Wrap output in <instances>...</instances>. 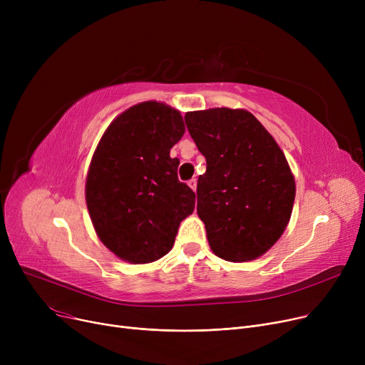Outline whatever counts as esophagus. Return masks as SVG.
<instances>
[{"label":"esophagus","mask_w":365,"mask_h":365,"mask_svg":"<svg viewBox=\"0 0 365 365\" xmlns=\"http://www.w3.org/2000/svg\"><path fill=\"white\" fill-rule=\"evenodd\" d=\"M187 185H189V187L192 189V190H197V179H190V180L187 182Z\"/></svg>","instance_id":"esophagus-1"}]
</instances>
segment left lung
Returning <instances> with one entry per match:
<instances>
[{"mask_svg": "<svg viewBox=\"0 0 365 365\" xmlns=\"http://www.w3.org/2000/svg\"><path fill=\"white\" fill-rule=\"evenodd\" d=\"M185 123L207 161L197 212L213 253L229 262L262 256L282 235L296 195L282 150L244 109L187 112Z\"/></svg>", "mask_w": 365, "mask_h": 365, "instance_id": "1", "label": "left lung"}]
</instances>
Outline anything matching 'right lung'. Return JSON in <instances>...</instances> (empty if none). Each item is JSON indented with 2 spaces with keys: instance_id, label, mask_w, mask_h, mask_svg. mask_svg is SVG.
<instances>
[{
  "instance_id": "obj_1",
  "label": "right lung",
  "mask_w": 365,
  "mask_h": 365,
  "mask_svg": "<svg viewBox=\"0 0 365 365\" xmlns=\"http://www.w3.org/2000/svg\"><path fill=\"white\" fill-rule=\"evenodd\" d=\"M179 110L158 102L131 106L106 128L90 164L86 201L101 241L130 263L165 256L195 192L178 179L170 149L183 136Z\"/></svg>"
}]
</instances>
